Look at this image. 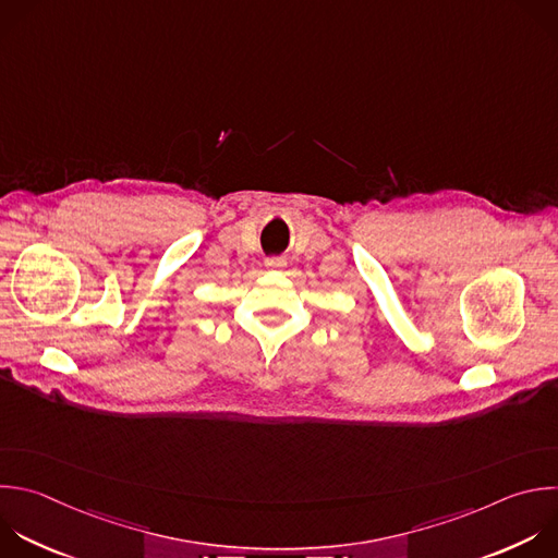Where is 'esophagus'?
I'll use <instances>...</instances> for the list:
<instances>
[{"mask_svg": "<svg viewBox=\"0 0 558 558\" xmlns=\"http://www.w3.org/2000/svg\"><path fill=\"white\" fill-rule=\"evenodd\" d=\"M265 267L271 269V271H280V269H284V260H280V258H267Z\"/></svg>", "mask_w": 558, "mask_h": 558, "instance_id": "obj_1", "label": "esophagus"}]
</instances>
